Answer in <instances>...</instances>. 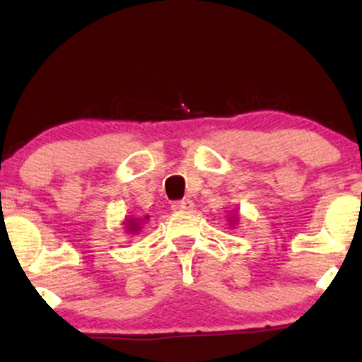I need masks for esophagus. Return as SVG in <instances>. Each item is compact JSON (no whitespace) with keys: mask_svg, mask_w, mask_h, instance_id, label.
<instances>
[{"mask_svg":"<svg viewBox=\"0 0 362 362\" xmlns=\"http://www.w3.org/2000/svg\"><path fill=\"white\" fill-rule=\"evenodd\" d=\"M173 211L177 212H186V211H192L194 209V202L189 199H182V201H175L171 206Z\"/></svg>","mask_w":362,"mask_h":362,"instance_id":"obj_1","label":"esophagus"}]
</instances>
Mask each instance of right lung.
<instances>
[{
	"mask_svg": "<svg viewBox=\"0 0 362 362\" xmlns=\"http://www.w3.org/2000/svg\"><path fill=\"white\" fill-rule=\"evenodd\" d=\"M145 219H148V216L145 217ZM141 222H143V219H127V230L130 232V234H136L138 230L141 229Z\"/></svg>",
	"mask_w": 362,
	"mask_h": 362,
	"instance_id": "right-lung-1",
	"label": "right lung"
}]
</instances>
